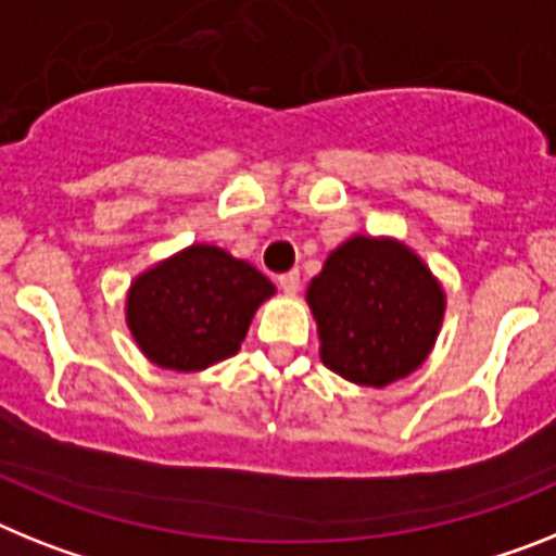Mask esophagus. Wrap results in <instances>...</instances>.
Wrapping results in <instances>:
<instances>
[{
  "label": "esophagus",
  "instance_id": "34e87169",
  "mask_svg": "<svg viewBox=\"0 0 556 556\" xmlns=\"http://www.w3.org/2000/svg\"><path fill=\"white\" fill-rule=\"evenodd\" d=\"M278 287H281L287 295H295L298 289H301V273H298V269H292V273L278 275Z\"/></svg>",
  "mask_w": 556,
  "mask_h": 556
}]
</instances>
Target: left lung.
Returning a JSON list of instances; mask_svg holds the SVG:
<instances>
[{
    "label": "left lung",
    "instance_id": "8db88e82",
    "mask_svg": "<svg viewBox=\"0 0 556 556\" xmlns=\"http://www.w3.org/2000/svg\"><path fill=\"white\" fill-rule=\"evenodd\" d=\"M306 301L326 368L371 388L416 371L444 317V289L425 261L402 241L371 236L337 247Z\"/></svg>",
    "mask_w": 556,
    "mask_h": 556
}]
</instances>
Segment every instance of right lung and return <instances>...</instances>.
Returning a JSON list of instances; mask_svg holds the SVG:
<instances>
[{"label": "right lung", "mask_w": 556, "mask_h": 556, "mask_svg": "<svg viewBox=\"0 0 556 556\" xmlns=\"http://www.w3.org/2000/svg\"><path fill=\"white\" fill-rule=\"evenodd\" d=\"M275 295L267 275L222 247L191 244L137 275L126 324L151 363L202 371L241 349L255 309Z\"/></svg>", "instance_id": "1"}]
</instances>
